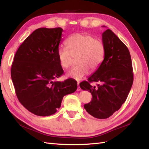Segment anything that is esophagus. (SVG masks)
Listing matches in <instances>:
<instances>
[{
  "instance_id": "1",
  "label": "esophagus",
  "mask_w": 149,
  "mask_h": 149,
  "mask_svg": "<svg viewBox=\"0 0 149 149\" xmlns=\"http://www.w3.org/2000/svg\"><path fill=\"white\" fill-rule=\"evenodd\" d=\"M81 89V88H80V86H79V83H77V91H80Z\"/></svg>"
}]
</instances>
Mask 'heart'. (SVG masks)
<instances>
[{
    "mask_svg": "<svg viewBox=\"0 0 149 149\" xmlns=\"http://www.w3.org/2000/svg\"><path fill=\"white\" fill-rule=\"evenodd\" d=\"M65 44L68 49L61 47L58 50L60 65L63 68H68L74 63V59L77 64L68 72V77L81 80L90 69L92 72L97 70L103 61L105 54L104 43L90 34H73L68 38Z\"/></svg>",
    "mask_w": 149,
    "mask_h": 149,
    "instance_id": "b5f03b06",
    "label": "heart"
}]
</instances>
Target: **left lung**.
<instances>
[{
    "label": "left lung",
    "mask_w": 149,
    "mask_h": 149,
    "mask_svg": "<svg viewBox=\"0 0 149 149\" xmlns=\"http://www.w3.org/2000/svg\"><path fill=\"white\" fill-rule=\"evenodd\" d=\"M105 54L101 65L88 81L82 82V90L92 95L84 104L86 111L95 118H109L125 102L133 83L131 58L127 47L111 30L102 33ZM98 82L97 87L91 82Z\"/></svg>",
    "instance_id": "8db88e82"
}]
</instances>
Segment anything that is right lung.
Segmentation results:
<instances>
[{
    "label": "right lung",
    "mask_w": 149,
    "mask_h": 149,
    "mask_svg": "<svg viewBox=\"0 0 149 149\" xmlns=\"http://www.w3.org/2000/svg\"><path fill=\"white\" fill-rule=\"evenodd\" d=\"M61 27L36 29L16 52L11 68L15 93L23 106L41 116L54 114L63 98L77 90V81H54L63 74L58 50L62 40Z\"/></svg>",
    "instance_id": "right-lung-1"
}]
</instances>
